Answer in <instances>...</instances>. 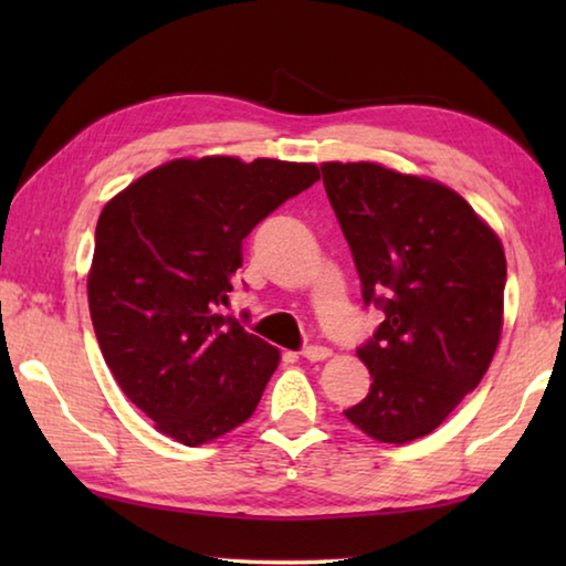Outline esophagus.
Wrapping results in <instances>:
<instances>
[{
    "mask_svg": "<svg viewBox=\"0 0 566 566\" xmlns=\"http://www.w3.org/2000/svg\"><path fill=\"white\" fill-rule=\"evenodd\" d=\"M302 357L306 361H324L327 357H332V349L322 347V344H312V347H304L302 349Z\"/></svg>",
    "mask_w": 566,
    "mask_h": 566,
    "instance_id": "34e87169",
    "label": "esophagus"
}]
</instances>
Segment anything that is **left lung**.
Wrapping results in <instances>:
<instances>
[{"label": "left lung", "mask_w": 566, "mask_h": 566, "mask_svg": "<svg viewBox=\"0 0 566 566\" xmlns=\"http://www.w3.org/2000/svg\"><path fill=\"white\" fill-rule=\"evenodd\" d=\"M322 177L361 300L385 312L357 349L369 395L344 417L371 439L405 444L434 432L490 369L502 334L504 249L439 181L371 161H327Z\"/></svg>", "instance_id": "left-lung-1"}]
</instances>
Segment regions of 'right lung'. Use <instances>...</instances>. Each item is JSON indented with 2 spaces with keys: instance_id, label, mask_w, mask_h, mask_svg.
Segmentation results:
<instances>
[{
  "instance_id": "obj_1",
  "label": "right lung",
  "mask_w": 566,
  "mask_h": 566,
  "mask_svg": "<svg viewBox=\"0 0 566 566\" xmlns=\"http://www.w3.org/2000/svg\"><path fill=\"white\" fill-rule=\"evenodd\" d=\"M319 179L317 165L175 159L102 209L87 280L99 349L161 434L197 447L254 415L280 364L222 304L242 239Z\"/></svg>"
}]
</instances>
